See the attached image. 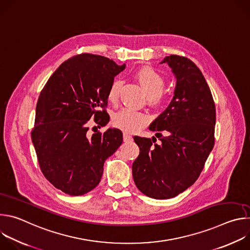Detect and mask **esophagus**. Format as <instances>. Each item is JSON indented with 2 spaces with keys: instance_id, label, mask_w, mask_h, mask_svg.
Listing matches in <instances>:
<instances>
[{
  "instance_id": "obj_1",
  "label": "esophagus",
  "mask_w": 250,
  "mask_h": 250,
  "mask_svg": "<svg viewBox=\"0 0 250 250\" xmlns=\"http://www.w3.org/2000/svg\"><path fill=\"white\" fill-rule=\"evenodd\" d=\"M124 141L125 142L132 141V136L130 134H128L127 132H124Z\"/></svg>"
}]
</instances>
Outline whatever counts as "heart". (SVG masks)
<instances>
[{
    "instance_id": "heart-1",
    "label": "heart",
    "mask_w": 250,
    "mask_h": 250,
    "mask_svg": "<svg viewBox=\"0 0 250 250\" xmlns=\"http://www.w3.org/2000/svg\"><path fill=\"white\" fill-rule=\"evenodd\" d=\"M135 76L151 104H158L164 101L166 97L163 92L165 80L157 71L150 67H144L137 71ZM121 85L122 82L119 79H116L111 84L108 92V98L111 102H116L118 100ZM113 121L118 128L127 132H133L146 126L149 122V118L144 112L135 111L130 108H124L115 114Z\"/></svg>"
}]
</instances>
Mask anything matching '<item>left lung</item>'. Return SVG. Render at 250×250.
Wrapping results in <instances>:
<instances>
[{"instance_id":"8db88e82","label":"left lung","mask_w":250,"mask_h":250,"mask_svg":"<svg viewBox=\"0 0 250 250\" xmlns=\"http://www.w3.org/2000/svg\"><path fill=\"white\" fill-rule=\"evenodd\" d=\"M177 82L167 109L149 125L156 138L134 136L139 155L133 180L147 197L165 200L192 186L215 145L216 105L198 66L189 58L166 56Z\"/></svg>"}]
</instances>
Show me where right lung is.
<instances>
[{"label": "right lung", "mask_w": 250, "mask_h": 250, "mask_svg": "<svg viewBox=\"0 0 250 250\" xmlns=\"http://www.w3.org/2000/svg\"><path fill=\"white\" fill-rule=\"evenodd\" d=\"M125 67L101 55L78 54L64 61L41 92L31 140L42 174L65 194L81 196L97 187L105 159L123 144L118 128H89L91 123L97 128L109 123L108 92Z\"/></svg>", "instance_id": "obj_1"}]
</instances>
